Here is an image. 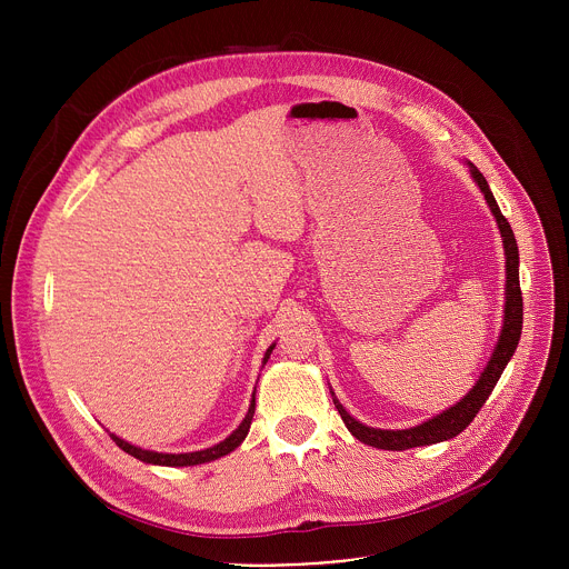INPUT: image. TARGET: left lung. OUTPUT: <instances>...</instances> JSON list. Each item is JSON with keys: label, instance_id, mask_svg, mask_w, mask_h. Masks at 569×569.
Returning <instances> with one entry per match:
<instances>
[{"label": "left lung", "instance_id": "obj_1", "mask_svg": "<svg viewBox=\"0 0 569 569\" xmlns=\"http://www.w3.org/2000/svg\"><path fill=\"white\" fill-rule=\"evenodd\" d=\"M470 167V176L477 182V187L481 189L486 202H489L500 233H502V242H505V257H507V303H505V323H502V333L500 340L493 349V356L486 365V369L481 371L479 380L472 385V389L457 402L452 408H448L446 412L437 415L435 419L417 426V428H408V430H378V428H367L360 421H356L345 408L342 402L333 396L336 408L345 421V426L349 428V432L373 448L380 450H408V448H417V446H430V443H439V441H448L452 437H457L459 432H463L470 421L477 417V412L481 410V405L486 402V398L491 396V391L496 389L505 367L509 365L511 356L518 349L520 342V333H522V290H520V272H518V263H520V254H518V242L513 236V229L509 224V220L502 216L489 182L477 171V167Z\"/></svg>", "mask_w": 569, "mask_h": 569}]
</instances>
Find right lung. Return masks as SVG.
<instances>
[{
	"instance_id": "add662e5",
	"label": "right lung",
	"mask_w": 569,
	"mask_h": 569,
	"mask_svg": "<svg viewBox=\"0 0 569 569\" xmlns=\"http://www.w3.org/2000/svg\"><path fill=\"white\" fill-rule=\"evenodd\" d=\"M272 349H274V345L266 351L263 365L268 362ZM254 408H257V398H252L250 410H248L246 419H242V423H240L224 441H220V443H216V446H211V448H207V450H198V452H180V455L152 452V450H141V448H137V446H130L128 441L119 439L117 435H110V437H112V441H114L123 452L132 455V457L139 459V461H146V463H154V466H198V463H207V461H213V459H218V457H224V455H229L231 450H236V448L242 443V439H246L248 432H250L252 417H254Z\"/></svg>"
}]
</instances>
